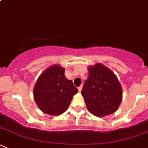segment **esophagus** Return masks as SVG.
Listing matches in <instances>:
<instances>
[{
    "mask_svg": "<svg viewBox=\"0 0 148 148\" xmlns=\"http://www.w3.org/2000/svg\"><path fill=\"white\" fill-rule=\"evenodd\" d=\"M82 86H79L78 87V90H79V92H81L82 91Z\"/></svg>",
    "mask_w": 148,
    "mask_h": 148,
    "instance_id": "1",
    "label": "esophagus"
}]
</instances>
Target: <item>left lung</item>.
I'll list each match as a JSON object with an SVG mask.
<instances>
[{
    "instance_id": "left-lung-1",
    "label": "left lung",
    "mask_w": 148,
    "mask_h": 148,
    "mask_svg": "<svg viewBox=\"0 0 148 148\" xmlns=\"http://www.w3.org/2000/svg\"><path fill=\"white\" fill-rule=\"evenodd\" d=\"M88 70L89 77L81 92L88 110L97 117L112 114L122 102V89L118 79L102 64Z\"/></svg>"
}]
</instances>
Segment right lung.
I'll return each instance as SVG.
<instances>
[{"label": "right lung", "mask_w": 148, "mask_h": 148, "mask_svg": "<svg viewBox=\"0 0 148 148\" xmlns=\"http://www.w3.org/2000/svg\"><path fill=\"white\" fill-rule=\"evenodd\" d=\"M59 65L49 67L41 74L34 89L35 102L40 110L51 115H59L67 110L78 89L64 76Z\"/></svg>", "instance_id": "right-lung-1"}]
</instances>
